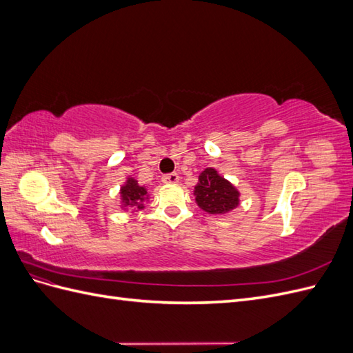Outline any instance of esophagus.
<instances>
[{
    "instance_id": "obj_1",
    "label": "esophagus",
    "mask_w": 353,
    "mask_h": 353,
    "mask_svg": "<svg viewBox=\"0 0 353 353\" xmlns=\"http://www.w3.org/2000/svg\"><path fill=\"white\" fill-rule=\"evenodd\" d=\"M162 181H163V183H166V184H175V183H178V181H179V176H178V174L172 172V174L163 175Z\"/></svg>"
}]
</instances>
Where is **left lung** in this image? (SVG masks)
I'll list each match as a JSON object with an SVG mask.
<instances>
[{
	"instance_id": "left-lung-1",
	"label": "left lung",
	"mask_w": 353,
	"mask_h": 353,
	"mask_svg": "<svg viewBox=\"0 0 353 353\" xmlns=\"http://www.w3.org/2000/svg\"><path fill=\"white\" fill-rule=\"evenodd\" d=\"M194 196L197 205L210 215H223L240 203L239 190L213 168H206L200 174Z\"/></svg>"
}]
</instances>
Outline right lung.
Returning a JSON list of instances; mask_svg holds the SVG:
<instances>
[{
    "mask_svg": "<svg viewBox=\"0 0 353 353\" xmlns=\"http://www.w3.org/2000/svg\"><path fill=\"white\" fill-rule=\"evenodd\" d=\"M147 199V190L138 184V181L134 178H128L126 183L121 187L122 208H135L140 210L144 208V201Z\"/></svg>",
    "mask_w": 353,
    "mask_h": 353,
    "instance_id": "add662e5",
    "label": "right lung"
}]
</instances>
